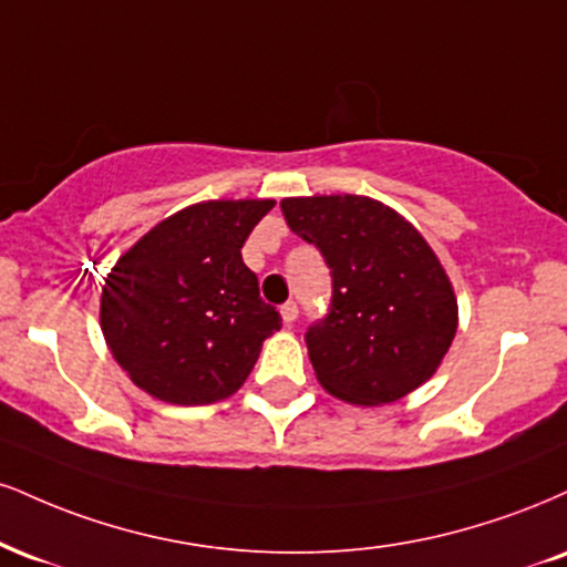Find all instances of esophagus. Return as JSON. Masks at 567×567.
I'll return each mask as SVG.
<instances>
[{"mask_svg":"<svg viewBox=\"0 0 567 567\" xmlns=\"http://www.w3.org/2000/svg\"><path fill=\"white\" fill-rule=\"evenodd\" d=\"M279 313H282V322L285 324H292L298 319V306L292 303V301H288L282 306V309H279Z\"/></svg>","mask_w":567,"mask_h":567,"instance_id":"34e87169","label":"esophagus"}]
</instances>
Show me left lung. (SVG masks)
Listing matches in <instances>:
<instances>
[{
  "instance_id": "8db88e82",
  "label": "left lung",
  "mask_w": 567,
  "mask_h": 567,
  "mask_svg": "<svg viewBox=\"0 0 567 567\" xmlns=\"http://www.w3.org/2000/svg\"><path fill=\"white\" fill-rule=\"evenodd\" d=\"M279 208L332 271L330 313L306 332L319 385L346 404L383 406L427 383L460 309L425 237L364 195L285 197Z\"/></svg>"
}]
</instances>
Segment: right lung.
Returning <instances> with one entry per match:
<instances>
[{"label": "right lung", "mask_w": 567, "mask_h": 567, "mask_svg": "<svg viewBox=\"0 0 567 567\" xmlns=\"http://www.w3.org/2000/svg\"><path fill=\"white\" fill-rule=\"evenodd\" d=\"M275 200H203L163 218L105 277L100 327L136 388L179 406L229 399L282 327L243 264Z\"/></svg>", "instance_id": "right-lung-1"}]
</instances>
